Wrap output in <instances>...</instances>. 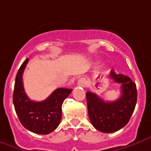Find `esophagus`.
Returning a JSON list of instances; mask_svg holds the SVG:
<instances>
[{"label":"esophagus","instance_id":"1","mask_svg":"<svg viewBox=\"0 0 151 151\" xmlns=\"http://www.w3.org/2000/svg\"><path fill=\"white\" fill-rule=\"evenodd\" d=\"M78 85L80 86V87H84V86H85V81H84V78H79L78 81Z\"/></svg>","mask_w":151,"mask_h":151}]
</instances>
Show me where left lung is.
I'll return each mask as SVG.
<instances>
[{"instance_id":"1","label":"left lung","mask_w":151,"mask_h":151,"mask_svg":"<svg viewBox=\"0 0 151 151\" xmlns=\"http://www.w3.org/2000/svg\"><path fill=\"white\" fill-rule=\"evenodd\" d=\"M110 77L115 83L122 85V96L116 101H105L97 94L86 93L89 119L97 130L104 133L118 131L129 122L137 101L136 83L123 74L113 70Z\"/></svg>"}]
</instances>
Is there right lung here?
Here are the masks:
<instances>
[{
	"mask_svg": "<svg viewBox=\"0 0 151 151\" xmlns=\"http://www.w3.org/2000/svg\"><path fill=\"white\" fill-rule=\"evenodd\" d=\"M29 59L21 64L15 77L13 103L22 126L30 132L47 135L58 127L62 118V104L72 89L57 88L45 101L30 100L24 93L22 76Z\"/></svg>",
	"mask_w": 151,
	"mask_h": 151,
	"instance_id": "obj_1",
	"label": "right lung"
}]
</instances>
